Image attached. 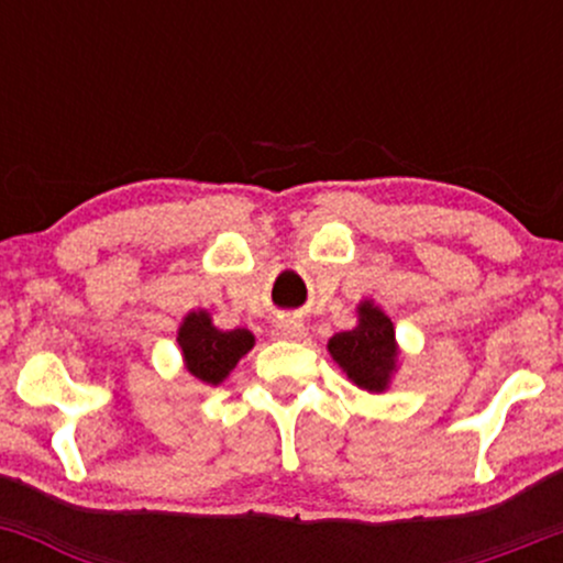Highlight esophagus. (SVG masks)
I'll use <instances>...</instances> for the list:
<instances>
[{"mask_svg":"<svg viewBox=\"0 0 563 563\" xmlns=\"http://www.w3.org/2000/svg\"><path fill=\"white\" fill-rule=\"evenodd\" d=\"M303 331H307V328H303L301 320L280 318L275 322L273 335H275V339H283V341H299V339H303Z\"/></svg>","mask_w":563,"mask_h":563,"instance_id":"obj_1","label":"esophagus"}]
</instances>
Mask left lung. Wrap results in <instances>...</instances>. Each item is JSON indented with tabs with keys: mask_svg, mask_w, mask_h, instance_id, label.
I'll use <instances>...</instances> for the list:
<instances>
[{
	"mask_svg": "<svg viewBox=\"0 0 563 563\" xmlns=\"http://www.w3.org/2000/svg\"><path fill=\"white\" fill-rule=\"evenodd\" d=\"M357 312V325L352 331L335 333L328 341V352L360 389L384 391L397 371L399 349L394 325L373 301L360 303Z\"/></svg>",
	"mask_w": 563,
	"mask_h": 563,
	"instance_id": "8db88e82",
	"label": "left lung"
}]
</instances>
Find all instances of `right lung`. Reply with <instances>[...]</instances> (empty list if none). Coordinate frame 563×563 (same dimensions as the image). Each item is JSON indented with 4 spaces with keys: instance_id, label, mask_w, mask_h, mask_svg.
Listing matches in <instances>:
<instances>
[{
    "instance_id": "add662e5",
    "label": "right lung",
    "mask_w": 563,
    "mask_h": 563,
    "mask_svg": "<svg viewBox=\"0 0 563 563\" xmlns=\"http://www.w3.org/2000/svg\"><path fill=\"white\" fill-rule=\"evenodd\" d=\"M185 367L203 384L217 386L230 376L232 367L254 346V333L245 328L219 331L209 312H190L177 333Z\"/></svg>"
}]
</instances>
